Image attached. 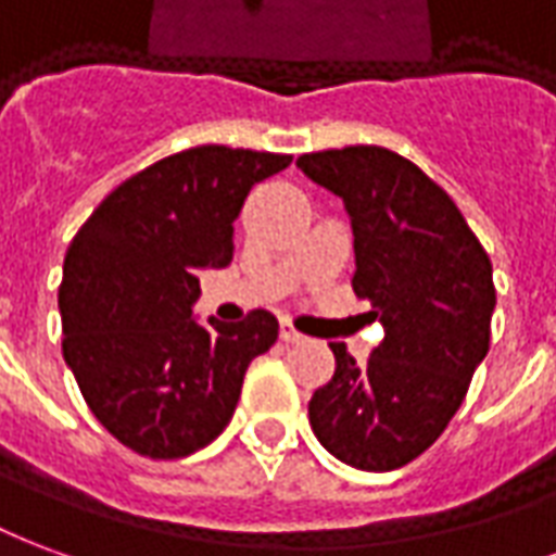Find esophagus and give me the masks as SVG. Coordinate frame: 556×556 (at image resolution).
<instances>
[{
  "label": "esophagus",
  "mask_w": 556,
  "mask_h": 556,
  "mask_svg": "<svg viewBox=\"0 0 556 556\" xmlns=\"http://www.w3.org/2000/svg\"><path fill=\"white\" fill-rule=\"evenodd\" d=\"M281 340L283 343H305V334L302 331H295L293 323H281Z\"/></svg>",
  "instance_id": "1"
}]
</instances>
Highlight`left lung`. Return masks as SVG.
Masks as SVG:
<instances>
[{"label":"left lung","instance_id":"obj_1","mask_svg":"<svg viewBox=\"0 0 556 556\" xmlns=\"http://www.w3.org/2000/svg\"><path fill=\"white\" fill-rule=\"evenodd\" d=\"M295 165L343 198L352 290L384 328L367 364L328 343L334 376L314 391L307 417L331 456L394 471L435 444L489 352L492 261L450 194L394 150H319Z\"/></svg>","mask_w":556,"mask_h":556}]
</instances>
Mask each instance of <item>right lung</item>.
I'll return each mask as SVG.
<instances>
[{
    "label": "right lung",
    "instance_id": "add662e5",
    "mask_svg": "<svg viewBox=\"0 0 556 556\" xmlns=\"http://www.w3.org/2000/svg\"><path fill=\"white\" fill-rule=\"evenodd\" d=\"M287 153L201 144L153 162L103 198L64 254L62 352L85 403L124 447L184 459L228 427L249 364L278 319L201 326L198 269L233 261V218Z\"/></svg>",
    "mask_w": 556,
    "mask_h": 556
}]
</instances>
